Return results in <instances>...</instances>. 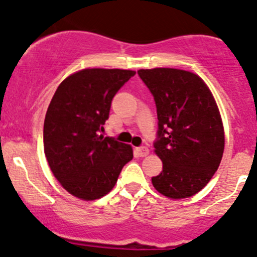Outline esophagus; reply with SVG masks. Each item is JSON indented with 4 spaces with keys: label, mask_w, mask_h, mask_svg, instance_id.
I'll return each instance as SVG.
<instances>
[{
    "label": "esophagus",
    "mask_w": 257,
    "mask_h": 257,
    "mask_svg": "<svg viewBox=\"0 0 257 257\" xmlns=\"http://www.w3.org/2000/svg\"><path fill=\"white\" fill-rule=\"evenodd\" d=\"M136 153H138V155L141 156V158H145V156L149 155V149L146 148V146H141V148L136 149Z\"/></svg>",
    "instance_id": "obj_1"
}]
</instances>
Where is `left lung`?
Instances as JSON below:
<instances>
[{
    "instance_id": "8db88e82",
    "label": "left lung",
    "mask_w": 257,
    "mask_h": 257,
    "mask_svg": "<svg viewBox=\"0 0 257 257\" xmlns=\"http://www.w3.org/2000/svg\"><path fill=\"white\" fill-rule=\"evenodd\" d=\"M153 93L159 119L155 154L163 172L151 178L154 188L172 199L203 189L219 167L224 150L221 113L199 75L174 68L138 70Z\"/></svg>"
}]
</instances>
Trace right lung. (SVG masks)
<instances>
[{
    "instance_id": "add662e5",
    "label": "right lung",
    "mask_w": 257,
    "mask_h": 257,
    "mask_svg": "<svg viewBox=\"0 0 257 257\" xmlns=\"http://www.w3.org/2000/svg\"><path fill=\"white\" fill-rule=\"evenodd\" d=\"M126 69L85 68L57 88L44 121V153L63 188L83 200L99 199L117 183L133 146L103 138L111 102L135 75Z\"/></svg>"
}]
</instances>
